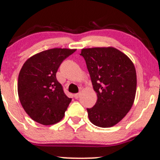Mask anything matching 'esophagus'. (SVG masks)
I'll return each instance as SVG.
<instances>
[{"label":"esophagus","instance_id":"obj_1","mask_svg":"<svg viewBox=\"0 0 160 160\" xmlns=\"http://www.w3.org/2000/svg\"><path fill=\"white\" fill-rule=\"evenodd\" d=\"M80 95H81V93H80V92L76 93V94L74 95V97H75V99H78V98H79V96H80Z\"/></svg>","mask_w":160,"mask_h":160}]
</instances>
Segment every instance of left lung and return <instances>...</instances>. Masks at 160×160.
<instances>
[{
    "instance_id": "8db88e82",
    "label": "left lung",
    "mask_w": 160,
    "mask_h": 160,
    "mask_svg": "<svg viewBox=\"0 0 160 160\" xmlns=\"http://www.w3.org/2000/svg\"><path fill=\"white\" fill-rule=\"evenodd\" d=\"M97 101L87 109L89 121L100 128H110L126 116L134 103L137 76L130 58L112 47L82 49Z\"/></svg>"
}]
</instances>
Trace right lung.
<instances>
[{"instance_id": "1", "label": "right lung", "mask_w": 160, "mask_h": 160, "mask_svg": "<svg viewBox=\"0 0 160 160\" xmlns=\"http://www.w3.org/2000/svg\"><path fill=\"white\" fill-rule=\"evenodd\" d=\"M76 49L53 48L33 55L18 75V94L27 114L34 121L52 125L61 121L72 101L56 78L58 68Z\"/></svg>"}]
</instances>
